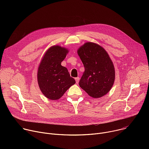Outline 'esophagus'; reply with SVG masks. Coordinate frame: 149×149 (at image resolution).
<instances>
[{
    "label": "esophagus",
    "instance_id": "esophagus-1",
    "mask_svg": "<svg viewBox=\"0 0 149 149\" xmlns=\"http://www.w3.org/2000/svg\"><path fill=\"white\" fill-rule=\"evenodd\" d=\"M75 81H76V83H77V84H78V82H79V77L75 78Z\"/></svg>",
    "mask_w": 149,
    "mask_h": 149
}]
</instances>
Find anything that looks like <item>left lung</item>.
Wrapping results in <instances>:
<instances>
[{"label": "left lung", "instance_id": "8db88e82", "mask_svg": "<svg viewBox=\"0 0 149 149\" xmlns=\"http://www.w3.org/2000/svg\"><path fill=\"white\" fill-rule=\"evenodd\" d=\"M77 53L85 68L79 87L93 98L107 94L115 80V68L107 52L98 44L88 42Z\"/></svg>", "mask_w": 149, "mask_h": 149}]
</instances>
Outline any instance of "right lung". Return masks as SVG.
Returning <instances> with one entry per match:
<instances>
[{"mask_svg": "<svg viewBox=\"0 0 149 149\" xmlns=\"http://www.w3.org/2000/svg\"><path fill=\"white\" fill-rule=\"evenodd\" d=\"M69 50L59 45L50 47L39 63L37 79L39 88L47 98L59 99L68 88L75 84V79L65 67L61 65Z\"/></svg>", "mask_w": 149, "mask_h": 149, "instance_id": "obj_1", "label": "right lung"}]
</instances>
